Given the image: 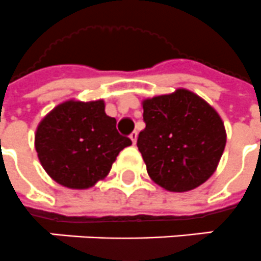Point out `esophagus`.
<instances>
[{
	"instance_id": "esophagus-1",
	"label": "esophagus",
	"mask_w": 261,
	"mask_h": 261,
	"mask_svg": "<svg viewBox=\"0 0 261 261\" xmlns=\"http://www.w3.org/2000/svg\"><path fill=\"white\" fill-rule=\"evenodd\" d=\"M129 139L132 140L133 145H135V144H136V141H137V132H132V133H130V135H129Z\"/></svg>"
}]
</instances>
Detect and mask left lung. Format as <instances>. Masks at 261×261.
<instances>
[{
    "mask_svg": "<svg viewBox=\"0 0 261 261\" xmlns=\"http://www.w3.org/2000/svg\"><path fill=\"white\" fill-rule=\"evenodd\" d=\"M137 147L149 178L172 193L197 189L214 174L226 130L213 106L187 89L143 101Z\"/></svg>",
    "mask_w": 261,
    "mask_h": 261,
    "instance_id": "8db88e82",
    "label": "left lung"
}]
</instances>
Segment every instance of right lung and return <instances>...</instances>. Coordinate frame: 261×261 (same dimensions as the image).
<instances>
[{
  "instance_id": "1",
  "label": "right lung",
  "mask_w": 261,
  "mask_h": 261,
  "mask_svg": "<svg viewBox=\"0 0 261 261\" xmlns=\"http://www.w3.org/2000/svg\"><path fill=\"white\" fill-rule=\"evenodd\" d=\"M116 124V118L105 113L103 99L62 102L37 125V158L56 183L90 189L108 176L118 153L132 144Z\"/></svg>"
}]
</instances>
